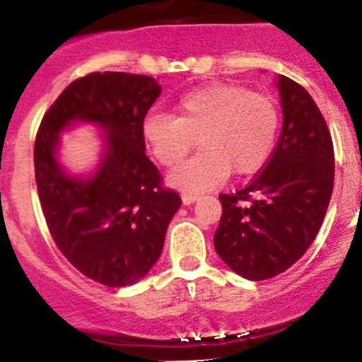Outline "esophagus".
I'll return each instance as SVG.
<instances>
[{
    "instance_id": "1",
    "label": "esophagus",
    "mask_w": 362,
    "mask_h": 362,
    "mask_svg": "<svg viewBox=\"0 0 362 362\" xmlns=\"http://www.w3.org/2000/svg\"><path fill=\"white\" fill-rule=\"evenodd\" d=\"M197 199H199V196H197V194H192V192H185L183 196H181V201H183L185 206H188V204H194Z\"/></svg>"
}]
</instances>
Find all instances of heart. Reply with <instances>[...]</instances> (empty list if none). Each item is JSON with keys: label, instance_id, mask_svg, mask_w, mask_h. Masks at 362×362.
<instances>
[{"label": "heart", "instance_id": "1", "mask_svg": "<svg viewBox=\"0 0 362 362\" xmlns=\"http://www.w3.org/2000/svg\"><path fill=\"white\" fill-rule=\"evenodd\" d=\"M175 112V117L150 114L143 137L165 166L181 161L199 137L201 152L168 175V183L179 190H214L232 170L255 174L274 152L281 116L270 95L232 83H212L185 94Z\"/></svg>", "mask_w": 362, "mask_h": 362}]
</instances>
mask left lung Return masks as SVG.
Instances as JSON below:
<instances>
[{
    "instance_id": "8db88e82",
    "label": "left lung",
    "mask_w": 362,
    "mask_h": 362,
    "mask_svg": "<svg viewBox=\"0 0 362 362\" xmlns=\"http://www.w3.org/2000/svg\"><path fill=\"white\" fill-rule=\"evenodd\" d=\"M283 129L267 166L248 187L221 194L214 246L245 279L263 281L296 264L312 245L334 190V145L312 95L277 76Z\"/></svg>"
}]
</instances>
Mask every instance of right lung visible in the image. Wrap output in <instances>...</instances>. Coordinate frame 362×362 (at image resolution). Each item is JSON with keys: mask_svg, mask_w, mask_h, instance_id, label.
I'll list each match as a JSON object with an SVG mask.
<instances>
[{"mask_svg": "<svg viewBox=\"0 0 362 362\" xmlns=\"http://www.w3.org/2000/svg\"><path fill=\"white\" fill-rule=\"evenodd\" d=\"M159 94L150 76L88 74L59 94L37 130L34 168L50 233L83 276L105 286L148 274L181 206L145 153L143 121ZM79 122L102 130L100 161L88 175H72L59 159L61 136Z\"/></svg>", "mask_w": 362, "mask_h": 362, "instance_id": "right-lung-1", "label": "right lung"}]
</instances>
